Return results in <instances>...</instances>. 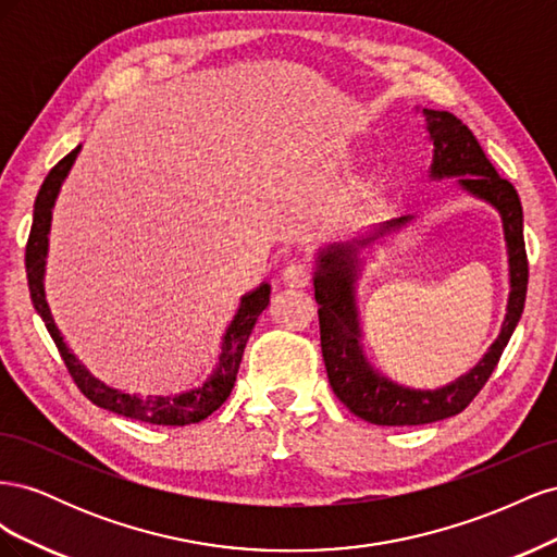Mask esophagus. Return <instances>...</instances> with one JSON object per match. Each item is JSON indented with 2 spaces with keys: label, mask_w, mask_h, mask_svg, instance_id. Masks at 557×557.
<instances>
[{
  "label": "esophagus",
  "mask_w": 557,
  "mask_h": 557,
  "mask_svg": "<svg viewBox=\"0 0 557 557\" xmlns=\"http://www.w3.org/2000/svg\"><path fill=\"white\" fill-rule=\"evenodd\" d=\"M281 281L283 285H288V288H307L311 283V269L301 262H293L283 269Z\"/></svg>",
  "instance_id": "34e87169"
}]
</instances>
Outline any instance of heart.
I'll list each match as a JSON object with an SVG mask.
<instances>
[{"mask_svg": "<svg viewBox=\"0 0 557 557\" xmlns=\"http://www.w3.org/2000/svg\"><path fill=\"white\" fill-rule=\"evenodd\" d=\"M381 193H383V176L379 172L367 174L362 181L356 183L348 205L352 211H364L369 207H374V201L381 197Z\"/></svg>", "mask_w": 557, "mask_h": 557, "instance_id": "1", "label": "heart"}]
</instances>
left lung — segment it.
I'll list each match as a JSON object with an SVG mask.
<instances>
[{"instance_id":"left-lung-1","label":"left lung","mask_w":557,"mask_h":557,"mask_svg":"<svg viewBox=\"0 0 557 557\" xmlns=\"http://www.w3.org/2000/svg\"><path fill=\"white\" fill-rule=\"evenodd\" d=\"M430 141L434 146L430 178H458L460 188L495 207L502 215L504 239L509 252V305L502 332L487 348L483 360L444 387L416 391L381 376L367 362L360 344V315L356 301V281L360 274V250L383 239L385 234L407 225L411 218H395L362 237L330 244L318 252L313 288L318 301L320 348L334 395L344 407L372 425H425L444 420L469 407L507 348L518 325L528 293V252L522 239V207L513 185L502 178L485 158L481 144L462 121L448 111L423 109Z\"/></svg>"}]
</instances>
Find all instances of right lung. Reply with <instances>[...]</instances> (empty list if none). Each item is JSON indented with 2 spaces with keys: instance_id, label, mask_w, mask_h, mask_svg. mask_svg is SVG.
I'll use <instances>...</instances> for the list:
<instances>
[{
  "instance_id": "1",
  "label": "right lung",
  "mask_w": 557,
  "mask_h": 557,
  "mask_svg": "<svg viewBox=\"0 0 557 557\" xmlns=\"http://www.w3.org/2000/svg\"><path fill=\"white\" fill-rule=\"evenodd\" d=\"M78 150L81 146H76L70 156H64L53 170L48 172L35 201V218H32V230H29V239L25 248V267H27V285H29L32 305H35L37 313L41 315L50 336H53V342L60 350L66 369H70L74 383L78 385V391L92 404H97V407L132 420H141V423H150V425L183 428V425L199 423V420L209 418L215 409H221V404L230 397L234 381H237L246 342L252 327H256L260 313L269 305V293H272V288H269L267 283H262L260 288L242 297L237 315L232 318V323L223 336L215 372L199 387H195V391L181 393V395H166V397H153V395L141 397V395L115 391V387L95 379L88 369L81 364V360L74 356V352L66 348L55 320L50 315L46 293H44L50 218H53L58 193L62 188L66 174L72 170Z\"/></svg>"
}]
</instances>
